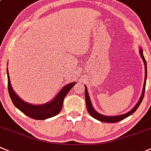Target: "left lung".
I'll return each instance as SVG.
<instances>
[{
	"label": "left lung",
	"instance_id": "left-lung-1",
	"mask_svg": "<svg viewBox=\"0 0 151 151\" xmlns=\"http://www.w3.org/2000/svg\"><path fill=\"white\" fill-rule=\"evenodd\" d=\"M139 54H140L141 58L142 59V61H143L144 65H145V81H144V84H143V88H142V94H141V97L139 98V101H138L137 103L136 104L134 107L130 110L129 112L127 113H124V114L119 115V116H104V115L100 114L98 112L96 111L94 109L92 106V104H91V99H90L89 95H88V89H87V87L86 85H85V99H86V108L87 110H88V113L92 116L93 118H94L95 119H97V120L100 121V122H107V123H116L119 122L120 121L123 120V119H126L128 116H129L130 115H132V113H134L136 111L137 109L138 108V107L139 106V105L142 102V99H143L144 94H145V84H146V80H147V63H146V60L144 57L143 55V52H142V49H139Z\"/></svg>",
	"mask_w": 151,
	"mask_h": 151
}]
</instances>
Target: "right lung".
I'll use <instances>...</instances> for the list:
<instances>
[{
	"instance_id": "right-lung-1",
	"label": "right lung",
	"mask_w": 151,
	"mask_h": 151,
	"mask_svg": "<svg viewBox=\"0 0 151 151\" xmlns=\"http://www.w3.org/2000/svg\"><path fill=\"white\" fill-rule=\"evenodd\" d=\"M8 76V90L11 99L16 108L20 111L22 112L26 116L29 118L36 120H44L49 118L54 117L60 113L63 108V101L65 97L69 92L72 87L75 86L76 82H72L66 84L61 88L57 96L51 102L41 105H32L25 101L22 100L12 89V86L10 83V77L9 75V71L7 69Z\"/></svg>"
}]
</instances>
